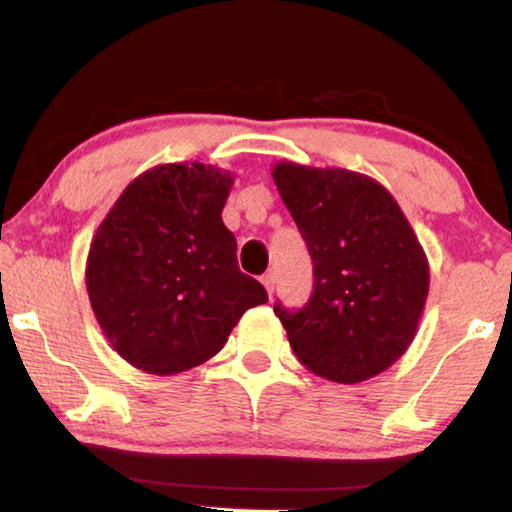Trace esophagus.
<instances>
[{"label": "esophagus", "instance_id": "esophagus-1", "mask_svg": "<svg viewBox=\"0 0 512 512\" xmlns=\"http://www.w3.org/2000/svg\"><path fill=\"white\" fill-rule=\"evenodd\" d=\"M262 285L266 287V292H269V296H273V289H276V276L273 273H264L262 276Z\"/></svg>", "mask_w": 512, "mask_h": 512}]
</instances>
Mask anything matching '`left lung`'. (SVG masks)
<instances>
[{
	"label": "left lung",
	"mask_w": 512,
	"mask_h": 512,
	"mask_svg": "<svg viewBox=\"0 0 512 512\" xmlns=\"http://www.w3.org/2000/svg\"><path fill=\"white\" fill-rule=\"evenodd\" d=\"M271 177L312 257V296L276 305L294 354L312 375L361 384L416 338L430 264L395 197L368 174L280 160Z\"/></svg>",
	"instance_id": "left-lung-1"
}]
</instances>
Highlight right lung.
<instances>
[{"label":"right lung","mask_w":512,"mask_h":512,"mask_svg":"<svg viewBox=\"0 0 512 512\" xmlns=\"http://www.w3.org/2000/svg\"><path fill=\"white\" fill-rule=\"evenodd\" d=\"M234 177L165 163L135 177L91 239L85 282L110 347L149 375H179L225 347L243 312L269 301L239 271L223 223Z\"/></svg>","instance_id":"obj_1"}]
</instances>
